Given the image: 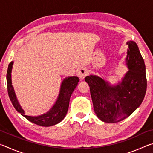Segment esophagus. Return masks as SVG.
I'll return each mask as SVG.
<instances>
[{"label": "esophagus", "instance_id": "1", "mask_svg": "<svg viewBox=\"0 0 153 153\" xmlns=\"http://www.w3.org/2000/svg\"><path fill=\"white\" fill-rule=\"evenodd\" d=\"M88 74V70L86 68L82 67L78 70V76L80 79H84L86 77V75Z\"/></svg>", "mask_w": 153, "mask_h": 153}]
</instances>
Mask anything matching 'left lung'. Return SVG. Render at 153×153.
<instances>
[{
  "mask_svg": "<svg viewBox=\"0 0 153 153\" xmlns=\"http://www.w3.org/2000/svg\"><path fill=\"white\" fill-rule=\"evenodd\" d=\"M128 71L121 82L111 86L101 77L89 76L85 81L90 86L96 115L106 123H117L129 115L141 105L146 91L147 80L144 59L134 41L127 42Z\"/></svg>",
  "mask_w": 153,
  "mask_h": 153,
  "instance_id": "1",
  "label": "left lung"
}]
</instances>
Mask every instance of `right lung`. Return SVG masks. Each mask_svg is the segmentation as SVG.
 <instances>
[{
    "instance_id": "add662e5",
    "label": "right lung",
    "mask_w": 153,
    "mask_h": 153,
    "mask_svg": "<svg viewBox=\"0 0 153 153\" xmlns=\"http://www.w3.org/2000/svg\"><path fill=\"white\" fill-rule=\"evenodd\" d=\"M13 61H11L8 66L7 73V90H8L9 97L13 105L17 111L21 113V115L29 120L31 122L40 126L48 127L56 125L63 120L67 113L69 105V100L74 90L76 88L79 82V77L77 76H71L66 77L63 79L61 85L60 92L59 97L56 100V102L48 112L42 115L32 117L26 115L25 111L21 107L18 102L15 94L13 86H12L11 82V71Z\"/></svg>"
}]
</instances>
